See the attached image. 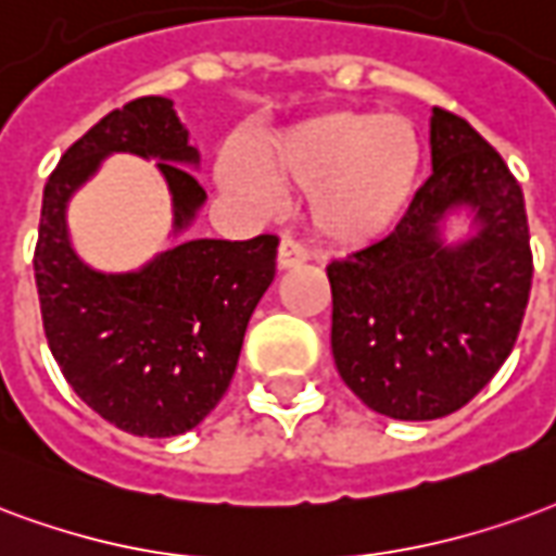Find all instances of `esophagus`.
Masks as SVG:
<instances>
[{
  "instance_id": "1",
  "label": "esophagus",
  "mask_w": 556,
  "mask_h": 556,
  "mask_svg": "<svg viewBox=\"0 0 556 556\" xmlns=\"http://www.w3.org/2000/svg\"><path fill=\"white\" fill-rule=\"evenodd\" d=\"M311 261V249L305 242H299L293 237H283L278 245V269H293L299 263Z\"/></svg>"
}]
</instances>
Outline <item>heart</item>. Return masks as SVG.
Wrapping results in <instances>:
<instances>
[{
  "label": "heart",
  "mask_w": 556,
  "mask_h": 556,
  "mask_svg": "<svg viewBox=\"0 0 556 556\" xmlns=\"http://www.w3.org/2000/svg\"><path fill=\"white\" fill-rule=\"evenodd\" d=\"M251 160L225 162L230 192L269 206L278 192L307 189V213L323 237L367 245L406 216L424 174V144L406 117L334 109L261 141Z\"/></svg>",
  "instance_id": "b5f03b06"
}]
</instances>
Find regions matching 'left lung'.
Instances as JSON below:
<instances>
[{
  "label": "left lung",
  "instance_id": "1",
  "mask_svg": "<svg viewBox=\"0 0 556 556\" xmlns=\"http://www.w3.org/2000/svg\"><path fill=\"white\" fill-rule=\"evenodd\" d=\"M429 144L432 174L400 225L326 266L340 379L394 420H435L480 394L516 346L533 281L525 194L501 153L439 106ZM453 205L472 206L478 233L444 247Z\"/></svg>",
  "mask_w": 556,
  "mask_h": 556
}]
</instances>
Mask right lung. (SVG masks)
I'll use <instances>...</instances> for the list:
<instances>
[{
	"instance_id": "1",
	"label": "right lung",
	"mask_w": 556,
	"mask_h": 556,
	"mask_svg": "<svg viewBox=\"0 0 556 556\" xmlns=\"http://www.w3.org/2000/svg\"><path fill=\"white\" fill-rule=\"evenodd\" d=\"M109 153L156 156L174 230L206 201L198 150L168 97H139L73 141L43 186L35 283L52 358L83 403L124 432L172 439L228 391L254 307L275 278L278 237L186 239L144 269L103 275L71 249L64 210Z\"/></svg>"
}]
</instances>
